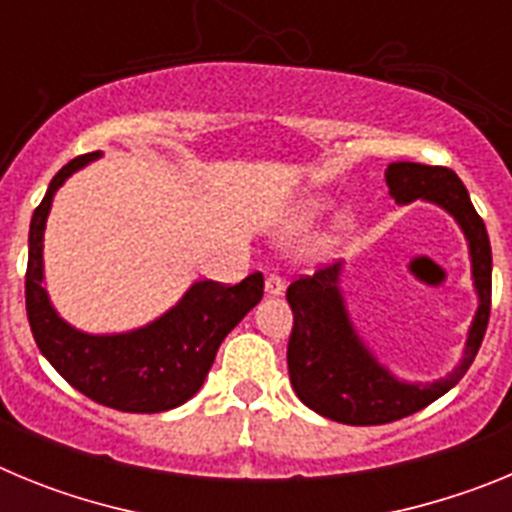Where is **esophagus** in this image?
Instances as JSON below:
<instances>
[{
  "mask_svg": "<svg viewBox=\"0 0 512 512\" xmlns=\"http://www.w3.org/2000/svg\"><path fill=\"white\" fill-rule=\"evenodd\" d=\"M264 287H266V295L279 297V295H282V292H284V279L279 277L277 271H271V274H266Z\"/></svg>",
  "mask_w": 512,
  "mask_h": 512,
  "instance_id": "esophagus-1",
  "label": "esophagus"
}]
</instances>
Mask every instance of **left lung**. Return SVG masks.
I'll return each instance as SVG.
<instances>
[{
	"instance_id": "left-lung-1",
	"label": "left lung",
	"mask_w": 512,
	"mask_h": 512,
	"mask_svg": "<svg viewBox=\"0 0 512 512\" xmlns=\"http://www.w3.org/2000/svg\"><path fill=\"white\" fill-rule=\"evenodd\" d=\"M387 187L397 202L428 200L456 217L469 241L479 310L469 328L464 359L446 379L408 384L392 377L359 341L343 307L341 261L323 264L287 287L292 333L287 343L289 382L307 408L346 425H382L408 418L454 387L477 356L492 305V248L485 220L477 215L467 187L446 166L397 161L387 166Z\"/></svg>"
}]
</instances>
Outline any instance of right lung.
<instances>
[{
    "label": "right lung",
    "mask_w": 512,
    "mask_h": 512,
    "mask_svg": "<svg viewBox=\"0 0 512 512\" xmlns=\"http://www.w3.org/2000/svg\"><path fill=\"white\" fill-rule=\"evenodd\" d=\"M99 153H84L53 176L30 220L25 307L40 354L89 400L122 413H161L200 390L217 348L264 295V274L243 282H197L182 302L146 328L120 336H87L63 323L43 287V230L53 192Z\"/></svg>",
    "instance_id": "right-lung-1"
}]
</instances>
